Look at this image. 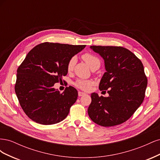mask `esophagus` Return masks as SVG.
Returning a JSON list of instances; mask_svg holds the SVG:
<instances>
[{
  "mask_svg": "<svg viewBox=\"0 0 160 160\" xmlns=\"http://www.w3.org/2000/svg\"><path fill=\"white\" fill-rule=\"evenodd\" d=\"M85 95V93H83V92H81V91H79V92H78V95H79V97L83 96V95Z\"/></svg>",
  "mask_w": 160,
  "mask_h": 160,
  "instance_id": "obj_1",
  "label": "esophagus"
}]
</instances>
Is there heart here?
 I'll return each mask as SVG.
<instances>
[{"label": "heart", "mask_w": 160, "mask_h": 160, "mask_svg": "<svg viewBox=\"0 0 160 160\" xmlns=\"http://www.w3.org/2000/svg\"><path fill=\"white\" fill-rule=\"evenodd\" d=\"M82 58H83V59L89 65L91 68L93 67L97 64H100V61L98 58L94 55L91 54V53H85V54L82 56ZM76 62L77 58L75 56H72L70 58L67 65V69L68 70V71H71L73 69ZM93 81L91 80L78 79L75 82L74 85L77 88L86 91L90 88V87L93 85Z\"/></svg>", "instance_id": "heart-1"}]
</instances>
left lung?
<instances>
[{
  "mask_svg": "<svg viewBox=\"0 0 160 160\" xmlns=\"http://www.w3.org/2000/svg\"><path fill=\"white\" fill-rule=\"evenodd\" d=\"M103 57L106 72L99 88L109 97L91 95L89 118L103 127L122 124L138 109L145 98L148 79L139 59L126 48L115 46H91Z\"/></svg>",
  "mask_w": 160,
  "mask_h": 160,
  "instance_id": "left-lung-1",
  "label": "left lung"
}]
</instances>
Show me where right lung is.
Masks as SVG:
<instances>
[{
	"label": "right lung",
	"mask_w": 160,
	"mask_h": 160,
	"mask_svg": "<svg viewBox=\"0 0 160 160\" xmlns=\"http://www.w3.org/2000/svg\"><path fill=\"white\" fill-rule=\"evenodd\" d=\"M86 45L45 42L35 46L18 67L14 89L24 112L36 123L52 125L63 120L77 101L71 86L63 93L53 88L67 74L71 57Z\"/></svg>",
	"instance_id": "obj_1"
}]
</instances>
